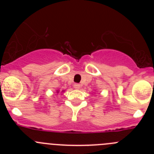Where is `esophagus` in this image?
<instances>
[{
	"instance_id": "obj_1",
	"label": "esophagus",
	"mask_w": 154,
	"mask_h": 154,
	"mask_svg": "<svg viewBox=\"0 0 154 154\" xmlns=\"http://www.w3.org/2000/svg\"><path fill=\"white\" fill-rule=\"evenodd\" d=\"M74 87L75 89H79V88H80V85L79 84V83H75V84L74 85Z\"/></svg>"
}]
</instances>
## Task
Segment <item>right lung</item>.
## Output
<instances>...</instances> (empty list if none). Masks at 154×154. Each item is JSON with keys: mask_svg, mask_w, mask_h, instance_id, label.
<instances>
[{"mask_svg": "<svg viewBox=\"0 0 154 154\" xmlns=\"http://www.w3.org/2000/svg\"><path fill=\"white\" fill-rule=\"evenodd\" d=\"M59 92V91H57V93H58Z\"/></svg>", "mask_w": 154, "mask_h": 154, "instance_id": "add662e5", "label": "right lung"}]
</instances>
